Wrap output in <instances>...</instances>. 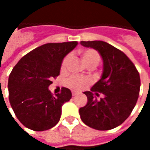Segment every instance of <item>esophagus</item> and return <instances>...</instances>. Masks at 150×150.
<instances>
[{"mask_svg": "<svg viewBox=\"0 0 150 150\" xmlns=\"http://www.w3.org/2000/svg\"><path fill=\"white\" fill-rule=\"evenodd\" d=\"M72 96H75V95H77V94H78V92H76V91H72Z\"/></svg>", "mask_w": 150, "mask_h": 150, "instance_id": "esophagus-1", "label": "esophagus"}]
</instances>
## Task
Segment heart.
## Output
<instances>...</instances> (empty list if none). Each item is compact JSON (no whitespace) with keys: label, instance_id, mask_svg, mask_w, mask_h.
Segmentation results:
<instances>
[{"label":"heart","instance_id":"obj_1","mask_svg":"<svg viewBox=\"0 0 150 150\" xmlns=\"http://www.w3.org/2000/svg\"><path fill=\"white\" fill-rule=\"evenodd\" d=\"M69 59H70V55H67V57H64V59L62 60V69L66 68L68 64ZM82 59H83L84 64L87 67H96L99 62L100 57H99V54L98 53V52L95 50L87 49L84 50L82 52ZM67 83L71 88H81L84 85L89 83V80L88 78L72 76L68 79Z\"/></svg>","mask_w":150,"mask_h":150}]
</instances>
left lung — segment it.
Listing matches in <instances>:
<instances>
[{
	"instance_id": "obj_1",
	"label": "left lung",
	"mask_w": 150,
	"mask_h": 150,
	"mask_svg": "<svg viewBox=\"0 0 150 150\" xmlns=\"http://www.w3.org/2000/svg\"><path fill=\"white\" fill-rule=\"evenodd\" d=\"M82 46L98 52L103 59L101 78L84 92L87 104L79 109L82 121L90 128L109 130L122 124L135 106L140 88L139 73L129 58L103 41L81 42ZM104 97L98 100V93Z\"/></svg>"
}]
</instances>
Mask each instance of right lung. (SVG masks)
<instances>
[{"instance_id":"1","label":"right lung","mask_w":150,"mask_h":150,"mask_svg":"<svg viewBox=\"0 0 150 150\" xmlns=\"http://www.w3.org/2000/svg\"><path fill=\"white\" fill-rule=\"evenodd\" d=\"M78 42L47 43L31 51L16 63L8 79L9 101L18 120L34 131L52 129L59 122L62 106L72 98L62 88L56 96L48 89L52 78L60 74L61 65Z\"/></svg>"}]
</instances>
